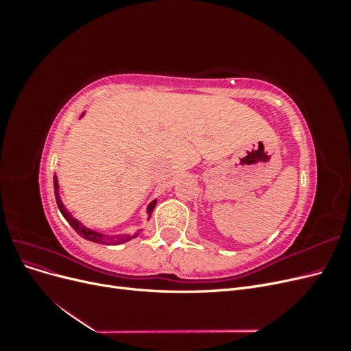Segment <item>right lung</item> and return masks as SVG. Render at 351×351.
<instances>
[{
	"instance_id": "add662e5",
	"label": "right lung",
	"mask_w": 351,
	"mask_h": 351,
	"mask_svg": "<svg viewBox=\"0 0 351 351\" xmlns=\"http://www.w3.org/2000/svg\"><path fill=\"white\" fill-rule=\"evenodd\" d=\"M83 115H84V112H82L80 119H82ZM54 193H56V200H57L58 209H60V212L62 214V217L66 218V221L73 227V230L76 231L77 234L82 236L83 239H86V240L93 241V243L108 244V246H111V244H121V243H124V241H129V240H132V239L139 236V231H137L136 234H133V236H132V234H105V232H99V231H97V230H92V228L86 227L84 224H82V222H80L77 218H74V217L71 215V212L64 206V204H62L61 196H60V184H58L57 176H54ZM155 206H156V199L152 200L151 204L147 205L146 214H147V217H149V218H151V215H152V210H154ZM141 231H142V230H141Z\"/></svg>"
}]
</instances>
